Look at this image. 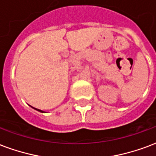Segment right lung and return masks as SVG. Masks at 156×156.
Segmentation results:
<instances>
[{
  "label": "right lung",
  "instance_id": "1",
  "mask_svg": "<svg viewBox=\"0 0 156 156\" xmlns=\"http://www.w3.org/2000/svg\"><path fill=\"white\" fill-rule=\"evenodd\" d=\"M34 109H35V110H37V111H39V112L44 113V111H42V110H38V109H36V108H34Z\"/></svg>",
  "mask_w": 156,
  "mask_h": 156
}]
</instances>
